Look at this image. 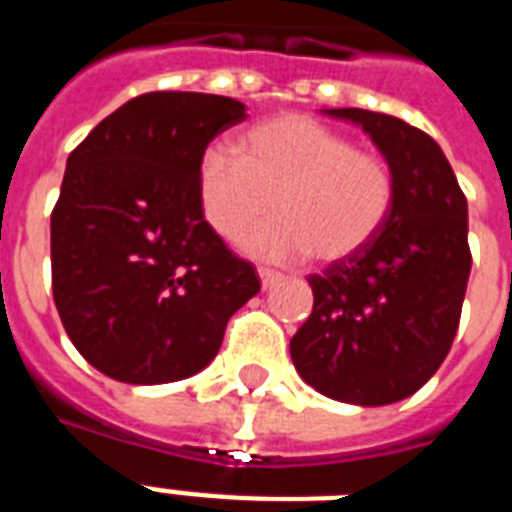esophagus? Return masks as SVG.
I'll return each instance as SVG.
<instances>
[{
	"instance_id": "esophagus-1",
	"label": "esophagus",
	"mask_w": 512,
	"mask_h": 512,
	"mask_svg": "<svg viewBox=\"0 0 512 512\" xmlns=\"http://www.w3.org/2000/svg\"><path fill=\"white\" fill-rule=\"evenodd\" d=\"M257 276H260V281H263V289L273 287V281L281 279V273L273 271V268H257Z\"/></svg>"
}]
</instances>
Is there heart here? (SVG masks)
Instances as JSON below:
<instances>
[{"label":"heart","mask_w":512,"mask_h":512,"mask_svg":"<svg viewBox=\"0 0 512 512\" xmlns=\"http://www.w3.org/2000/svg\"><path fill=\"white\" fill-rule=\"evenodd\" d=\"M196 191L204 220L223 239H239L271 215L276 199L281 217L244 239L252 255L342 263L385 228L396 175L385 156L345 132L308 116H279L244 132L236 154L209 146L199 156Z\"/></svg>","instance_id":"heart-1"}]
</instances>
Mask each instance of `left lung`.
<instances>
[{
    "mask_svg": "<svg viewBox=\"0 0 512 512\" xmlns=\"http://www.w3.org/2000/svg\"><path fill=\"white\" fill-rule=\"evenodd\" d=\"M358 124L393 167L396 201L377 239L311 273L313 311L289 342L308 385L382 406L436 374L460 327L470 276L468 199L428 132L364 108H324Z\"/></svg>",
    "mask_w": 512,
    "mask_h": 512,
    "instance_id": "obj_1",
    "label": "left lung"
}]
</instances>
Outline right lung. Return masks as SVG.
I'll list each match as a JSON object with an SVG mask.
<instances>
[{
	"label": "right lung",
	"mask_w": 512,
	"mask_h": 512,
	"mask_svg": "<svg viewBox=\"0 0 512 512\" xmlns=\"http://www.w3.org/2000/svg\"><path fill=\"white\" fill-rule=\"evenodd\" d=\"M247 119L204 92H146L106 116L66 162L52 209V297L98 372L159 385L201 372L260 279L204 220L199 156Z\"/></svg>",
	"instance_id": "add662e5"
}]
</instances>
